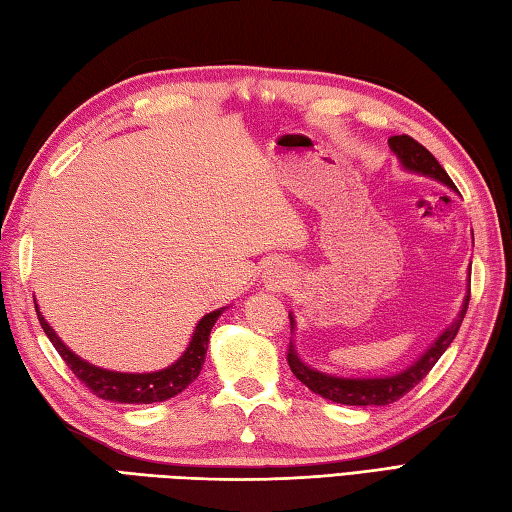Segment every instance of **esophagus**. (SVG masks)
Wrapping results in <instances>:
<instances>
[{"label": "esophagus", "instance_id": "1", "mask_svg": "<svg viewBox=\"0 0 512 512\" xmlns=\"http://www.w3.org/2000/svg\"><path fill=\"white\" fill-rule=\"evenodd\" d=\"M287 280H289L287 271H283V269H274V271H269V283H274L276 287H280V285H287Z\"/></svg>", "mask_w": 512, "mask_h": 512}]
</instances>
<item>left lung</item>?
Wrapping results in <instances>:
<instances>
[{"mask_svg": "<svg viewBox=\"0 0 512 512\" xmlns=\"http://www.w3.org/2000/svg\"><path fill=\"white\" fill-rule=\"evenodd\" d=\"M389 145H391V150L398 154V159L402 161L406 170L431 176V179L442 181L455 190L451 176H448L442 165L437 163L435 156L426 150L422 143H417L413 137H409V134H398V137H391ZM468 300H471V289H468V296L464 300L460 318H457L453 325L448 327L442 336L431 344V349H426V353L420 360L411 364V367L402 373L389 375V378H336V375L320 373L316 369L307 367L305 362H300L294 344H289V349H287L289 369L294 371L296 378L305 384V387H309L311 391L322 395V398L331 400V402L349 404V406H384V404L398 402L415 387V384H420L426 378V373H429L435 367V362L442 358V353L448 349V344L455 340L457 331H460V327H462V320L466 316ZM291 322H294V318H291Z\"/></svg>", "mask_w": 512, "mask_h": 512, "instance_id": "obj_1", "label": "left lung"}]
</instances>
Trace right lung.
Instances as JSON below:
<instances>
[{
    "mask_svg": "<svg viewBox=\"0 0 512 512\" xmlns=\"http://www.w3.org/2000/svg\"><path fill=\"white\" fill-rule=\"evenodd\" d=\"M218 316H221V309L212 311V314H207L198 320V327L190 340V347L185 349L183 356L176 360L172 367L163 371H154V373H119V371L99 369L95 364H88L86 360L75 356V353H72L66 344L57 338V333L50 329L48 322L41 318V314L37 311L41 329H44V333L52 342V347L57 349L61 358H64L70 371L77 375V380L86 384L90 393H95L97 398L110 400V402H123V404L163 402L190 387L203 369L207 342H210V331Z\"/></svg>",
    "mask_w": 512,
    "mask_h": 512,
    "instance_id": "1",
    "label": "right lung"
}]
</instances>
